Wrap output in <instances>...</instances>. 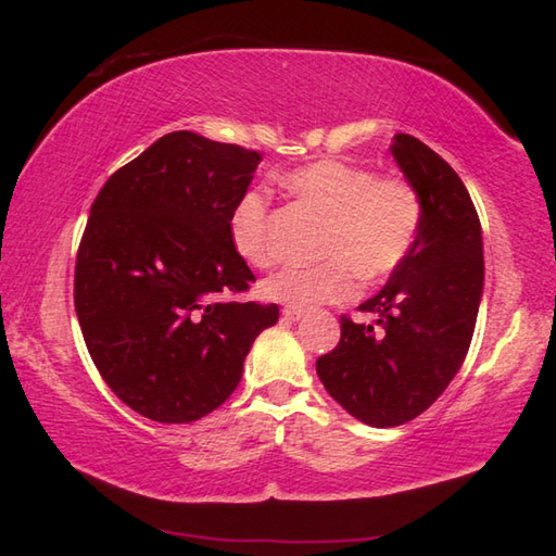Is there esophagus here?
Segmentation results:
<instances>
[{
    "label": "esophagus",
    "mask_w": 556,
    "mask_h": 556,
    "mask_svg": "<svg viewBox=\"0 0 556 556\" xmlns=\"http://www.w3.org/2000/svg\"><path fill=\"white\" fill-rule=\"evenodd\" d=\"M281 316H285L287 320H301V318H304V311L294 308V306H287L285 311H281Z\"/></svg>",
    "instance_id": "esophagus-1"
}]
</instances>
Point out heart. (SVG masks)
<instances>
[{"mask_svg": "<svg viewBox=\"0 0 556 556\" xmlns=\"http://www.w3.org/2000/svg\"><path fill=\"white\" fill-rule=\"evenodd\" d=\"M301 204L326 218L313 267H291L269 277L262 294L294 308L336 304L355 294L357 275L365 285L399 269L420 230V199L408 181L377 177L371 169L318 160L281 177ZM236 255L252 267H271L277 252L269 240V204L260 191H245L228 216Z\"/></svg>", "mask_w": 556, "mask_h": 556, "instance_id": "obj_1", "label": "heart"}]
</instances>
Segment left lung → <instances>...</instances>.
<instances>
[{
	"label": "left lung",
	"mask_w": 556,
	"mask_h": 556,
	"mask_svg": "<svg viewBox=\"0 0 556 556\" xmlns=\"http://www.w3.org/2000/svg\"><path fill=\"white\" fill-rule=\"evenodd\" d=\"M391 155L420 199V230L379 294L359 304L375 323L342 316L340 342L318 357L323 387L371 428L408 422L457 375L483 294V238L457 173L422 140L396 134Z\"/></svg>",
	"instance_id": "obj_1"
}]
</instances>
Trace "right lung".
<instances>
[{
	"mask_svg": "<svg viewBox=\"0 0 556 556\" xmlns=\"http://www.w3.org/2000/svg\"><path fill=\"white\" fill-rule=\"evenodd\" d=\"M260 153L175 130L116 169L94 199L75 311L99 375L140 416L191 422L243 377L277 304L230 296L255 281L228 238Z\"/></svg>",
	"mask_w": 556,
	"mask_h": 556,
	"instance_id": "add662e5",
	"label": "right lung"
}]
</instances>
